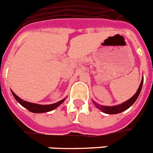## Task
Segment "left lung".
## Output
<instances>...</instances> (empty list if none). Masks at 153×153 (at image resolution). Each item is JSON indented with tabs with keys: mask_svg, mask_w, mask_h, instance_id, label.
<instances>
[{
	"mask_svg": "<svg viewBox=\"0 0 153 153\" xmlns=\"http://www.w3.org/2000/svg\"><path fill=\"white\" fill-rule=\"evenodd\" d=\"M142 84H143V78H142V81H141L140 85H139V89L136 91L135 94L133 95V97H131V98L128 100L127 101L122 103V104H119V105H116V106H103V105H100V104H97L94 101V104L96 106L97 108H98L99 110H100L101 111H103L104 113H106V114H118V113H121V112L127 110L128 108H129L135 102V100H137L138 97L139 96V94L141 92V90H142Z\"/></svg>",
	"mask_w": 153,
	"mask_h": 153,
	"instance_id": "1",
	"label": "left lung"
}]
</instances>
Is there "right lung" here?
Returning <instances> with one entry per match:
<instances>
[{"instance_id":"add662e5","label":"right lung","mask_w":153,"mask_h":153,"mask_svg":"<svg viewBox=\"0 0 153 153\" xmlns=\"http://www.w3.org/2000/svg\"><path fill=\"white\" fill-rule=\"evenodd\" d=\"M13 96L16 100L18 101L19 104L23 106L24 108H25L26 109H28L29 111L32 112V113H45V112L51 111L54 110L56 108H58L62 102H63L65 99H62V100H59L58 102L55 103L53 104H47V105H42V104H34V103L28 102V101H25V100H22L20 97H18L12 91H11Z\"/></svg>"}]
</instances>
